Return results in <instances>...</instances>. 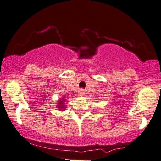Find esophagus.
<instances>
[{
    "mask_svg": "<svg viewBox=\"0 0 161 161\" xmlns=\"http://www.w3.org/2000/svg\"><path fill=\"white\" fill-rule=\"evenodd\" d=\"M85 95V91L82 89H81L80 91H79V96H84Z\"/></svg>",
    "mask_w": 161,
    "mask_h": 161,
    "instance_id": "1",
    "label": "esophagus"
}]
</instances>
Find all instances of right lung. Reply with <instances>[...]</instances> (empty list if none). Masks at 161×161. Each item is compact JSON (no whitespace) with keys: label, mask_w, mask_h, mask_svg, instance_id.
<instances>
[{"label":"right lung","mask_w":161,"mask_h":161,"mask_svg":"<svg viewBox=\"0 0 161 161\" xmlns=\"http://www.w3.org/2000/svg\"><path fill=\"white\" fill-rule=\"evenodd\" d=\"M65 102H66V99L64 97H62L60 99H58V103H56V108H58L59 111H65L66 110V105H65Z\"/></svg>","instance_id":"obj_1"}]
</instances>
